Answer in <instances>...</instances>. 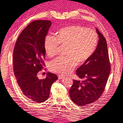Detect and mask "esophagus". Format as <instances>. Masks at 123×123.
Returning <instances> with one entry per match:
<instances>
[{
	"label": "esophagus",
	"instance_id": "obj_1",
	"mask_svg": "<svg viewBox=\"0 0 123 123\" xmlns=\"http://www.w3.org/2000/svg\"><path fill=\"white\" fill-rule=\"evenodd\" d=\"M65 77L63 76V75H58V78L59 79H63V78H64Z\"/></svg>",
	"mask_w": 123,
	"mask_h": 123
}]
</instances>
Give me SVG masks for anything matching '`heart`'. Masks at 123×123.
Returning a JSON list of instances; mask_svg holds the SVG:
<instances>
[{
    "label": "heart",
    "instance_id": "1",
    "mask_svg": "<svg viewBox=\"0 0 123 123\" xmlns=\"http://www.w3.org/2000/svg\"><path fill=\"white\" fill-rule=\"evenodd\" d=\"M98 44V35L93 30L79 25L68 26L60 29L57 37L47 35L44 46L49 56L57 54L59 44L67 46V56L58 57L49 64L51 71L60 74L71 73L78 63H84L92 55Z\"/></svg>",
    "mask_w": 123,
    "mask_h": 123
}]
</instances>
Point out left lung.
Instances as JSON below:
<instances>
[{
	"label": "left lung",
	"mask_w": 123,
	"mask_h": 123,
	"mask_svg": "<svg viewBox=\"0 0 123 123\" xmlns=\"http://www.w3.org/2000/svg\"><path fill=\"white\" fill-rule=\"evenodd\" d=\"M98 45L92 55L77 70L80 80H73L69 90L70 98L77 105L83 106L98 100L105 90L111 65L105 38L96 28Z\"/></svg>",
	"instance_id": "left-lung-1"
}]
</instances>
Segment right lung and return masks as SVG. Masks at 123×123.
Segmentation results:
<instances>
[{
	"instance_id": "add662e5",
	"label": "right lung",
	"mask_w": 123,
	"mask_h": 123,
	"mask_svg": "<svg viewBox=\"0 0 123 123\" xmlns=\"http://www.w3.org/2000/svg\"><path fill=\"white\" fill-rule=\"evenodd\" d=\"M51 24L50 20H45L31 23L18 36L13 51L14 72L18 85L26 97L38 103L48 99L52 83L58 79L50 72L43 79L37 75L45 66L44 39Z\"/></svg>"
}]
</instances>
